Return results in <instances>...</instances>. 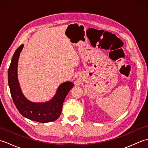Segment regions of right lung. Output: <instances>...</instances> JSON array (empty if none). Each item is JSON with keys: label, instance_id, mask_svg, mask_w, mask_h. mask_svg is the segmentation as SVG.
Instances as JSON below:
<instances>
[{"label": "right lung", "instance_id": "right-lung-1", "mask_svg": "<svg viewBox=\"0 0 148 148\" xmlns=\"http://www.w3.org/2000/svg\"><path fill=\"white\" fill-rule=\"evenodd\" d=\"M23 46L21 45L16 50L8 70V83L12 100L24 117L42 123L55 121L61 114L64 100L74 84L70 81L62 83L58 88L55 96L47 102H32L27 99L21 92L17 73L19 56Z\"/></svg>", "mask_w": 148, "mask_h": 148}]
</instances>
